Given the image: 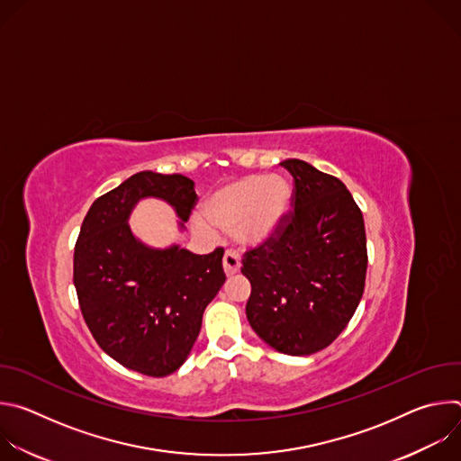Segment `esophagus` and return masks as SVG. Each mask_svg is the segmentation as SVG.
Masks as SVG:
<instances>
[{
  "instance_id": "34e87169",
  "label": "esophagus",
  "mask_w": 461,
  "mask_h": 461,
  "mask_svg": "<svg viewBox=\"0 0 461 461\" xmlns=\"http://www.w3.org/2000/svg\"><path fill=\"white\" fill-rule=\"evenodd\" d=\"M222 265H224V272L228 277L235 276L239 270H240V257L237 251L233 249H228L224 253V258H222Z\"/></svg>"
}]
</instances>
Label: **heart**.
<instances>
[{
	"label": "heart",
	"instance_id": "obj_1",
	"mask_svg": "<svg viewBox=\"0 0 461 461\" xmlns=\"http://www.w3.org/2000/svg\"><path fill=\"white\" fill-rule=\"evenodd\" d=\"M288 206L290 185L283 176L249 175L217 191L206 206V217L221 230H237L240 242H260L277 230ZM199 226L208 230L203 221Z\"/></svg>",
	"mask_w": 461,
	"mask_h": 461
}]
</instances>
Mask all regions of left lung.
<instances>
[{
  "label": "left lung",
  "mask_w": 461,
  "mask_h": 461,
  "mask_svg": "<svg viewBox=\"0 0 461 461\" xmlns=\"http://www.w3.org/2000/svg\"><path fill=\"white\" fill-rule=\"evenodd\" d=\"M281 166L294 176V208L244 253L246 317L277 352L310 356L338 339L363 297L365 222L339 178L297 158Z\"/></svg>",
  "instance_id": "1"
}]
</instances>
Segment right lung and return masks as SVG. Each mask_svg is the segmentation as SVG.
Masks as SVG:
<instances>
[{"instance_id": "add662e5", "label": "right lung", "mask_w": 461, "mask_h": 461, "mask_svg": "<svg viewBox=\"0 0 461 461\" xmlns=\"http://www.w3.org/2000/svg\"><path fill=\"white\" fill-rule=\"evenodd\" d=\"M144 196L169 203L182 228L199 201L184 175L129 176L89 208L75 246L73 281L100 348L129 370L164 377L187 359L203 313L226 281L224 249L194 255L178 246L148 248L127 224Z\"/></svg>"}]
</instances>
